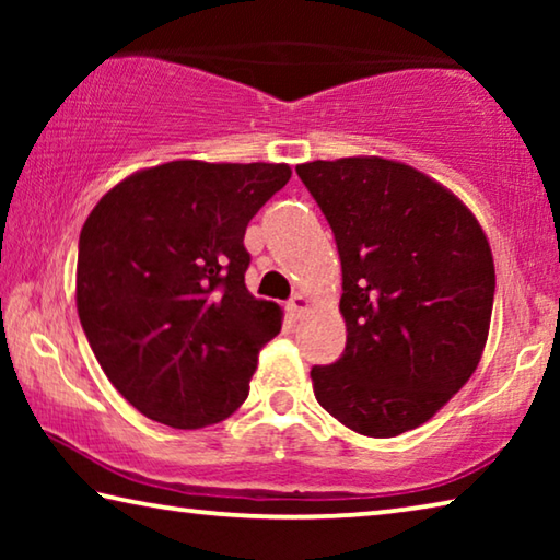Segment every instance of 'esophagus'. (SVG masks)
<instances>
[{"instance_id":"obj_1","label":"esophagus","mask_w":560,"mask_h":560,"mask_svg":"<svg viewBox=\"0 0 560 560\" xmlns=\"http://www.w3.org/2000/svg\"><path fill=\"white\" fill-rule=\"evenodd\" d=\"M287 311L291 318H301L308 311V299L303 296V293H296V296H291V301L287 303Z\"/></svg>"}]
</instances>
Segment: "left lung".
<instances>
[{
  "label": "left lung",
  "mask_w": 560,
  "mask_h": 560,
  "mask_svg": "<svg viewBox=\"0 0 560 560\" xmlns=\"http://www.w3.org/2000/svg\"><path fill=\"white\" fill-rule=\"evenodd\" d=\"M334 230L346 350L311 368L318 405L365 438L420 428L477 371L494 257L477 217L420 170L385 158L296 167Z\"/></svg>",
  "instance_id": "obj_1"
}]
</instances>
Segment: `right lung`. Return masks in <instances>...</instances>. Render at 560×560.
I'll use <instances>...</instances> for the list:
<instances>
[{
    "mask_svg": "<svg viewBox=\"0 0 560 560\" xmlns=\"http://www.w3.org/2000/svg\"><path fill=\"white\" fill-rule=\"evenodd\" d=\"M289 177L283 163L173 160L93 207L75 308L103 373L150 420L200 430L249 395L281 308L246 289L244 232Z\"/></svg>",
    "mask_w": 560,
    "mask_h": 560,
    "instance_id": "add662e5",
    "label": "right lung"
}]
</instances>
